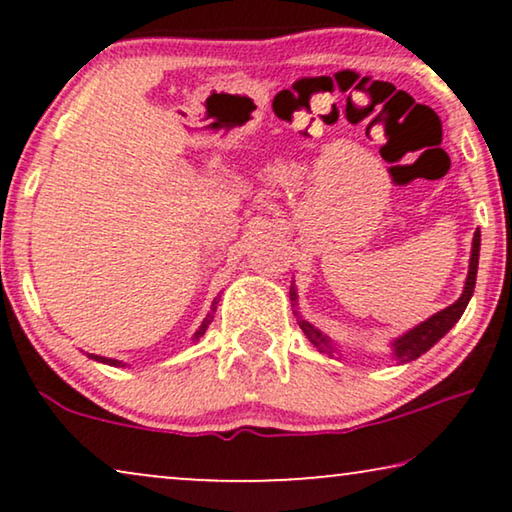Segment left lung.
<instances>
[{
	"label": "left lung",
	"instance_id": "obj_1",
	"mask_svg": "<svg viewBox=\"0 0 512 512\" xmlns=\"http://www.w3.org/2000/svg\"><path fill=\"white\" fill-rule=\"evenodd\" d=\"M478 258H480V230H475L473 235V249H471V265H468V277H466V286H464V293H461L457 303H452L450 307H445V310H440L429 317L422 324L410 328L408 333H403L401 338L394 340V359L398 363H408V361H415L422 356L424 352H429V349L436 345V342L443 338V335L450 331V328L457 324L461 319V314H464L468 300L473 296V289H475V275H478ZM291 298L296 300V291L291 289ZM300 328H303V333L307 335V340L312 342L314 347L319 349L321 354H331L333 356V345L331 340H328V335H324L319 331V328H314L310 321L305 319H298Z\"/></svg>",
	"mask_w": 512,
	"mask_h": 512
}]
</instances>
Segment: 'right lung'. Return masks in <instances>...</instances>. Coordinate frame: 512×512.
I'll return each mask as SVG.
<instances>
[{
    "label": "right lung",
    "instance_id": "obj_1",
    "mask_svg": "<svg viewBox=\"0 0 512 512\" xmlns=\"http://www.w3.org/2000/svg\"><path fill=\"white\" fill-rule=\"evenodd\" d=\"M216 303H219V298H216L214 303H212V312H216ZM209 321H212V314H207V319L202 321V326L198 328V331H195V335H193V340H195V342H198V340L202 338V335H205L207 326H209ZM88 356H90V359L100 361V363H109V366H123L121 361H116V359H107V356H95V354H88Z\"/></svg>",
    "mask_w": 512,
    "mask_h": 512
}]
</instances>
